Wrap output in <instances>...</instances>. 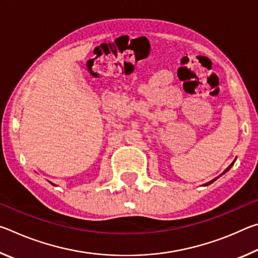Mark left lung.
I'll use <instances>...</instances> for the list:
<instances>
[{
    "mask_svg": "<svg viewBox=\"0 0 258 258\" xmlns=\"http://www.w3.org/2000/svg\"><path fill=\"white\" fill-rule=\"evenodd\" d=\"M231 166H232V165H230V166H229V167L225 169V172H228V171H229V169H230V167H231ZM225 172H224V173H225ZM212 182H214V180H213V181H211V182H209V183H207V184H211V183H212Z\"/></svg>",
    "mask_w": 258,
    "mask_h": 258,
    "instance_id": "8db88e82",
    "label": "left lung"
}]
</instances>
